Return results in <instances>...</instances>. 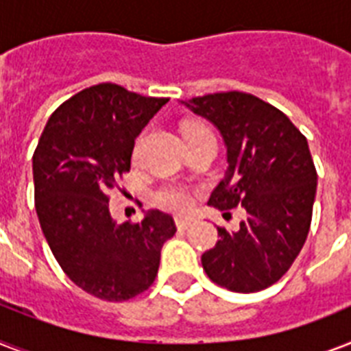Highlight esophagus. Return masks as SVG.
I'll use <instances>...</instances> for the list:
<instances>
[{"mask_svg": "<svg viewBox=\"0 0 351 351\" xmlns=\"http://www.w3.org/2000/svg\"><path fill=\"white\" fill-rule=\"evenodd\" d=\"M175 222L178 230H187V228H191L193 219H187V217H176Z\"/></svg>", "mask_w": 351, "mask_h": 351, "instance_id": "obj_1", "label": "esophagus"}]
</instances>
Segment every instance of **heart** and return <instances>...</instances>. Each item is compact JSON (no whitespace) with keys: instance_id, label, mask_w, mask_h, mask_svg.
<instances>
[{"instance_id":"1","label":"heart","mask_w":351,"mask_h":351,"mask_svg":"<svg viewBox=\"0 0 351 351\" xmlns=\"http://www.w3.org/2000/svg\"><path fill=\"white\" fill-rule=\"evenodd\" d=\"M209 129L202 123H189L186 125V140L187 138H198L204 136V134H209ZM154 200L165 209H171V211H186L189 206H191V195L187 191L186 187L176 186V184H169V186L160 187L156 195H154Z\"/></svg>"}]
</instances>
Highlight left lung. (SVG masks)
Returning a JSON list of instances; mask_svg holds the SVG:
<instances>
[{
	"label": "left lung",
	"mask_w": 351,
	"mask_h": 351,
	"mask_svg": "<svg viewBox=\"0 0 351 351\" xmlns=\"http://www.w3.org/2000/svg\"><path fill=\"white\" fill-rule=\"evenodd\" d=\"M220 131L228 171L209 206L245 209L239 231L219 230L220 240L202 255L215 284L237 293L271 286L302 250L311 224L317 171L308 140L282 111L247 93L230 90L182 101Z\"/></svg>",
	"instance_id": "left-lung-1"
}]
</instances>
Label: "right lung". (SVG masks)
Returning a JSON list of instances; mask_svg holds the SVG:
<instances>
[{"instance_id":"1","label":"right lung","mask_w":351,"mask_h":351,"mask_svg":"<svg viewBox=\"0 0 351 351\" xmlns=\"http://www.w3.org/2000/svg\"><path fill=\"white\" fill-rule=\"evenodd\" d=\"M167 101L93 85L52 112L32 156L36 213L52 255L78 288L101 300L145 291L176 231L158 209L138 224H117L109 211V191L131 169L134 140Z\"/></svg>"}]
</instances>
